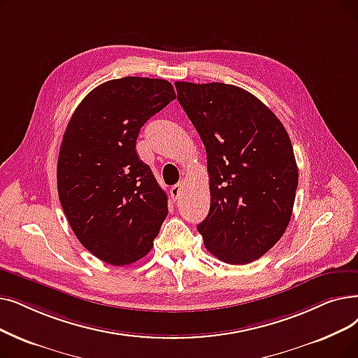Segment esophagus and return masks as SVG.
I'll return each mask as SVG.
<instances>
[{"instance_id": "1", "label": "esophagus", "mask_w": 358, "mask_h": 358, "mask_svg": "<svg viewBox=\"0 0 358 358\" xmlns=\"http://www.w3.org/2000/svg\"><path fill=\"white\" fill-rule=\"evenodd\" d=\"M182 187H184L182 182H178V184H176V185H173V187H171L169 194H171V197H173V200H178L180 199Z\"/></svg>"}]
</instances>
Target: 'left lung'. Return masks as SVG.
<instances>
[{"instance_id":"1","label":"left lung","mask_w":358,"mask_h":358,"mask_svg":"<svg viewBox=\"0 0 358 358\" xmlns=\"http://www.w3.org/2000/svg\"><path fill=\"white\" fill-rule=\"evenodd\" d=\"M176 87L208 157L210 208L197 231L220 260L255 262L291 220L299 169L289 136L269 108L241 87L215 82Z\"/></svg>"}]
</instances>
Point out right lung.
Returning a JSON list of instances; mask_svg holds the SVG:
<instances>
[{
    "instance_id": "1",
    "label": "right lung",
    "mask_w": 358,
    "mask_h": 358,
    "mask_svg": "<svg viewBox=\"0 0 358 358\" xmlns=\"http://www.w3.org/2000/svg\"><path fill=\"white\" fill-rule=\"evenodd\" d=\"M174 99L168 80L122 77L87 93L69 121L57 164L61 206L83 247L110 265L145 257L168 215V197L136 141Z\"/></svg>"
}]
</instances>
